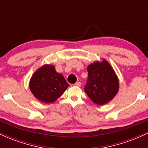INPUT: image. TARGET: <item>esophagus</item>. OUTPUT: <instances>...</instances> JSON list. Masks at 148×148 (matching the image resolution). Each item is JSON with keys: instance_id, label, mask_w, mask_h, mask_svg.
I'll list each match as a JSON object with an SVG mask.
<instances>
[{"instance_id": "esophagus-1", "label": "esophagus", "mask_w": 148, "mask_h": 148, "mask_svg": "<svg viewBox=\"0 0 148 148\" xmlns=\"http://www.w3.org/2000/svg\"><path fill=\"white\" fill-rule=\"evenodd\" d=\"M74 86H78V87H80V86H81V82H76L74 84Z\"/></svg>"}]
</instances>
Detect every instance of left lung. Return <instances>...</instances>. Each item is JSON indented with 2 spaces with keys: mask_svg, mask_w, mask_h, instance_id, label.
I'll return each mask as SVG.
<instances>
[{
  "mask_svg": "<svg viewBox=\"0 0 148 148\" xmlns=\"http://www.w3.org/2000/svg\"><path fill=\"white\" fill-rule=\"evenodd\" d=\"M88 80L84 91L94 103L103 105L118 93L119 82L114 70L106 60L88 67Z\"/></svg>",
  "mask_w": 148,
  "mask_h": 148,
  "instance_id": "obj_1",
  "label": "left lung"
}]
</instances>
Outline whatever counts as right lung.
<instances>
[{"instance_id":"add662e5","label":"right lung","mask_w":148,"mask_h":148,"mask_svg":"<svg viewBox=\"0 0 148 148\" xmlns=\"http://www.w3.org/2000/svg\"><path fill=\"white\" fill-rule=\"evenodd\" d=\"M69 84L52 65H44L34 73L30 89L34 96L45 103H52L62 95Z\"/></svg>"}]
</instances>
